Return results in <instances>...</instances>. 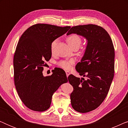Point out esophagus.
I'll use <instances>...</instances> for the list:
<instances>
[{
	"label": "esophagus",
	"mask_w": 128,
	"mask_h": 128,
	"mask_svg": "<svg viewBox=\"0 0 128 128\" xmlns=\"http://www.w3.org/2000/svg\"><path fill=\"white\" fill-rule=\"evenodd\" d=\"M66 76H67V77L69 76V75L70 74V72L69 71H66Z\"/></svg>",
	"instance_id": "1"
}]
</instances>
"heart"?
<instances>
[{
  "label": "heart",
  "mask_w": 128,
  "mask_h": 128,
  "mask_svg": "<svg viewBox=\"0 0 128 128\" xmlns=\"http://www.w3.org/2000/svg\"><path fill=\"white\" fill-rule=\"evenodd\" d=\"M67 42L71 48H73L74 46L79 47L81 45L82 40L80 36H78L77 34H71L69 36H68L66 38ZM56 44V40H55L52 42L51 44V50L54 51L55 47ZM74 63V59H72L69 60H63L58 62V66L59 67L63 68V69L66 70H69L71 69L72 64Z\"/></svg>",
  "instance_id": "heart-1"
}]
</instances>
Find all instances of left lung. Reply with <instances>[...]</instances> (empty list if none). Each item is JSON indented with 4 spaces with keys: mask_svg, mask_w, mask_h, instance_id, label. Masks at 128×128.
Listing matches in <instances>:
<instances>
[{
    "mask_svg": "<svg viewBox=\"0 0 128 128\" xmlns=\"http://www.w3.org/2000/svg\"><path fill=\"white\" fill-rule=\"evenodd\" d=\"M76 34L86 38L87 45L81 62L76 66L80 76L69 75L73 87L71 104L75 111L86 113L96 109L106 98L114 76V47L106 30L95 24L72 27L67 36Z\"/></svg>",
    "mask_w": 128,
    "mask_h": 128,
    "instance_id": "8db88e82",
    "label": "left lung"
}]
</instances>
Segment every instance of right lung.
Here are the masks:
<instances>
[{"mask_svg":"<svg viewBox=\"0 0 128 128\" xmlns=\"http://www.w3.org/2000/svg\"><path fill=\"white\" fill-rule=\"evenodd\" d=\"M70 28L36 24L26 30L19 40L13 59L14 84L21 100L32 111L48 110L54 92L68 81L60 68L52 70V75L46 77L42 71L51 58L52 42Z\"/></svg>","mask_w":128,"mask_h":128,"instance_id":"add662e5","label":"right lung"}]
</instances>
